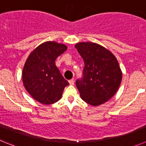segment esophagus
Masks as SVG:
<instances>
[{
	"label": "esophagus",
	"instance_id": "34e87169",
	"mask_svg": "<svg viewBox=\"0 0 146 146\" xmlns=\"http://www.w3.org/2000/svg\"><path fill=\"white\" fill-rule=\"evenodd\" d=\"M74 79H71L69 81V84H70V85H71V86H73L74 85Z\"/></svg>",
	"mask_w": 146,
	"mask_h": 146
}]
</instances>
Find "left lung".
<instances>
[{"mask_svg": "<svg viewBox=\"0 0 146 146\" xmlns=\"http://www.w3.org/2000/svg\"><path fill=\"white\" fill-rule=\"evenodd\" d=\"M84 62V78L76 84L81 99L98 106L112 98L119 89L122 72L115 55L106 47L93 42L75 45Z\"/></svg>", "mask_w": 146, "mask_h": 146, "instance_id": "8db88e82", "label": "left lung"}]
</instances>
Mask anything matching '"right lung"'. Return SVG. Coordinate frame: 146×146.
Returning a JSON list of instances; mask_svg holds the SVG:
<instances>
[{
	"label": "right lung",
	"mask_w": 146,
	"mask_h": 146,
	"mask_svg": "<svg viewBox=\"0 0 146 146\" xmlns=\"http://www.w3.org/2000/svg\"><path fill=\"white\" fill-rule=\"evenodd\" d=\"M67 48L64 44L46 41L34 48L26 60L22 82L31 97L41 104H53L60 100L69 84L55 65L57 57Z\"/></svg>",
	"instance_id": "obj_1"
}]
</instances>
